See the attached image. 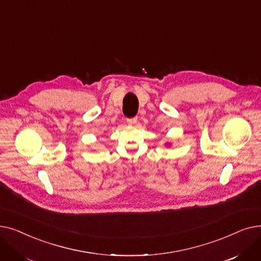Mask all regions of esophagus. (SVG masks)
Returning <instances> with one entry per match:
<instances>
[{"instance_id":"esophagus-1","label":"esophagus","mask_w":261,"mask_h":261,"mask_svg":"<svg viewBox=\"0 0 261 261\" xmlns=\"http://www.w3.org/2000/svg\"><path fill=\"white\" fill-rule=\"evenodd\" d=\"M128 123H130V125H134V123L138 122V117H132V118H128L127 119Z\"/></svg>"}]
</instances>
